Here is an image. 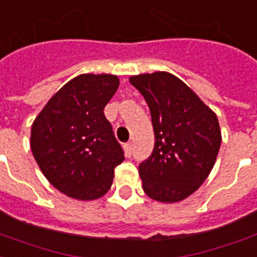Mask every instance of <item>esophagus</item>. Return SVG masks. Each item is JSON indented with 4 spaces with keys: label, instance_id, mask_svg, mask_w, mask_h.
<instances>
[{
    "label": "esophagus",
    "instance_id": "1",
    "mask_svg": "<svg viewBox=\"0 0 257 257\" xmlns=\"http://www.w3.org/2000/svg\"><path fill=\"white\" fill-rule=\"evenodd\" d=\"M123 149H124V155L127 156V158H130L133 154V145L130 143H127L123 145Z\"/></svg>",
    "mask_w": 257,
    "mask_h": 257
}]
</instances>
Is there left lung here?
Here are the masks:
<instances>
[{
	"label": "left lung",
	"instance_id": "8db88e82",
	"mask_svg": "<svg viewBox=\"0 0 257 257\" xmlns=\"http://www.w3.org/2000/svg\"><path fill=\"white\" fill-rule=\"evenodd\" d=\"M130 83L148 103L155 133L154 151L138 166L144 191L155 201H183L214 166L221 144L217 116L172 73L138 74Z\"/></svg>",
	"mask_w": 257,
	"mask_h": 257
}]
</instances>
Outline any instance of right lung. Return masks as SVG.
<instances>
[{"mask_svg": "<svg viewBox=\"0 0 257 257\" xmlns=\"http://www.w3.org/2000/svg\"><path fill=\"white\" fill-rule=\"evenodd\" d=\"M113 74H80L47 102L32 125L30 147L47 180L65 195L92 201L113 183L124 152L103 108L114 95Z\"/></svg>", "mask_w": 257, "mask_h": 257, "instance_id": "right-lung-1", "label": "right lung"}]
</instances>
